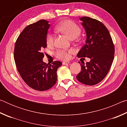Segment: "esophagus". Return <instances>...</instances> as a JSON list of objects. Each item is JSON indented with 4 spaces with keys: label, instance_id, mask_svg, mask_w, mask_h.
Segmentation results:
<instances>
[{
    "label": "esophagus",
    "instance_id": "esophagus-1",
    "mask_svg": "<svg viewBox=\"0 0 127 127\" xmlns=\"http://www.w3.org/2000/svg\"><path fill=\"white\" fill-rule=\"evenodd\" d=\"M69 63H70V62H68H68H63V65H68V64Z\"/></svg>",
    "mask_w": 127,
    "mask_h": 127
}]
</instances>
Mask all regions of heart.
<instances>
[{
    "label": "heart",
    "mask_w": 127,
    "mask_h": 127,
    "mask_svg": "<svg viewBox=\"0 0 127 127\" xmlns=\"http://www.w3.org/2000/svg\"><path fill=\"white\" fill-rule=\"evenodd\" d=\"M56 30L65 34L70 38L73 40L80 35L81 30L79 26L71 20H64L62 21L56 26ZM54 34L48 32L46 36V42L48 46L53 45L54 42ZM74 53L73 49L64 50L58 49L55 51V55L58 59L62 61H67L70 58V55Z\"/></svg>",
    "instance_id": "b5f03b06"
}]
</instances>
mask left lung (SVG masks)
<instances>
[{
	"label": "left lung",
	"mask_w": 127,
	"mask_h": 127,
	"mask_svg": "<svg viewBox=\"0 0 127 127\" xmlns=\"http://www.w3.org/2000/svg\"><path fill=\"white\" fill-rule=\"evenodd\" d=\"M80 20L86 32L87 39L77 57H88L91 61L85 65L84 62L81 63V71L76 78L83 84L93 86L102 81L110 70L114 57V45L108 30L102 22L89 17H81Z\"/></svg>",
	"instance_id": "obj_1"
}]
</instances>
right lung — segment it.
Masks as SVG:
<instances>
[{
  "label": "right lung",
  "instance_id": "1",
  "mask_svg": "<svg viewBox=\"0 0 127 127\" xmlns=\"http://www.w3.org/2000/svg\"><path fill=\"white\" fill-rule=\"evenodd\" d=\"M41 20L25 28L15 43L14 59L17 70L25 82L32 89L49 90L57 81V71L62 63L54 61L46 64L42 61V50L47 46L46 36L50 25Z\"/></svg>",
  "mask_w": 127,
  "mask_h": 127
}]
</instances>
